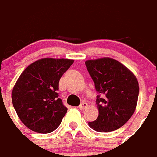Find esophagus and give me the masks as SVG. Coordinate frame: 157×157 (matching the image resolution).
I'll use <instances>...</instances> for the list:
<instances>
[{
	"instance_id": "34e87169",
	"label": "esophagus",
	"mask_w": 157,
	"mask_h": 157,
	"mask_svg": "<svg viewBox=\"0 0 157 157\" xmlns=\"http://www.w3.org/2000/svg\"><path fill=\"white\" fill-rule=\"evenodd\" d=\"M87 106H88V104H87V103H86V102L83 101V102H81L80 105H78V108L81 109V110H84V109L86 108Z\"/></svg>"
}]
</instances>
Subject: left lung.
Instances as JSON below:
<instances>
[{
	"label": "left lung",
	"instance_id": "8db88e82",
	"mask_svg": "<svg viewBox=\"0 0 157 157\" xmlns=\"http://www.w3.org/2000/svg\"><path fill=\"white\" fill-rule=\"evenodd\" d=\"M85 65L97 91L99 116L89 125L97 132L118 129L129 120L140 92L136 77L118 61L109 57L88 60Z\"/></svg>",
	"mask_w": 157,
	"mask_h": 157
}]
</instances>
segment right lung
<instances>
[{"label": "right lung", "mask_w": 157, "mask_h": 157, "mask_svg": "<svg viewBox=\"0 0 157 157\" xmlns=\"http://www.w3.org/2000/svg\"><path fill=\"white\" fill-rule=\"evenodd\" d=\"M73 63L69 59L43 58L20 75L12 101L18 117L29 129L49 134L61 124L67 108L58 97L59 80Z\"/></svg>", "instance_id": "right-lung-1"}]
</instances>
